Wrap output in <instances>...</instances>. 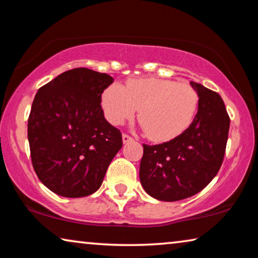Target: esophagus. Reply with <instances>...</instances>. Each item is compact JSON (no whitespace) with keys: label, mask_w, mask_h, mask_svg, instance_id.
Masks as SVG:
<instances>
[{"label":"esophagus","mask_w":258,"mask_h":258,"mask_svg":"<svg viewBox=\"0 0 258 258\" xmlns=\"http://www.w3.org/2000/svg\"><path fill=\"white\" fill-rule=\"evenodd\" d=\"M132 138L130 137V135H127V134H123V142L124 143H128V142H131L132 141Z\"/></svg>","instance_id":"obj_1"}]
</instances>
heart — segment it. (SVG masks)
Masks as SVG:
<instances>
[{
  "label": "heart",
  "mask_w": 258,
  "mask_h": 258,
  "mask_svg": "<svg viewBox=\"0 0 258 258\" xmlns=\"http://www.w3.org/2000/svg\"><path fill=\"white\" fill-rule=\"evenodd\" d=\"M104 116L112 125L134 117L148 138L161 142L176 138L189 127L198 108V94L186 83L155 77L130 78L125 86L109 85L101 95Z\"/></svg>",
  "instance_id": "1"
}]
</instances>
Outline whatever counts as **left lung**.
<instances>
[{
	"label": "left lung",
	"instance_id": "8db88e82",
	"mask_svg": "<svg viewBox=\"0 0 258 258\" xmlns=\"http://www.w3.org/2000/svg\"><path fill=\"white\" fill-rule=\"evenodd\" d=\"M198 94V111L184 132L161 145H143L140 181L152 198L177 202L208 185L225 154L230 118L220 94L190 82Z\"/></svg>",
	"mask_w": 258,
	"mask_h": 258
}]
</instances>
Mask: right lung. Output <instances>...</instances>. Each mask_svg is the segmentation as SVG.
Listing matches in <instances>:
<instances>
[{"label":"right lung","instance_id":"1","mask_svg":"<svg viewBox=\"0 0 258 258\" xmlns=\"http://www.w3.org/2000/svg\"><path fill=\"white\" fill-rule=\"evenodd\" d=\"M112 82L108 74L75 68L35 95L28 118L30 157L38 178L54 194H94L123 146L120 131L101 108V94Z\"/></svg>","mask_w":258,"mask_h":258}]
</instances>
